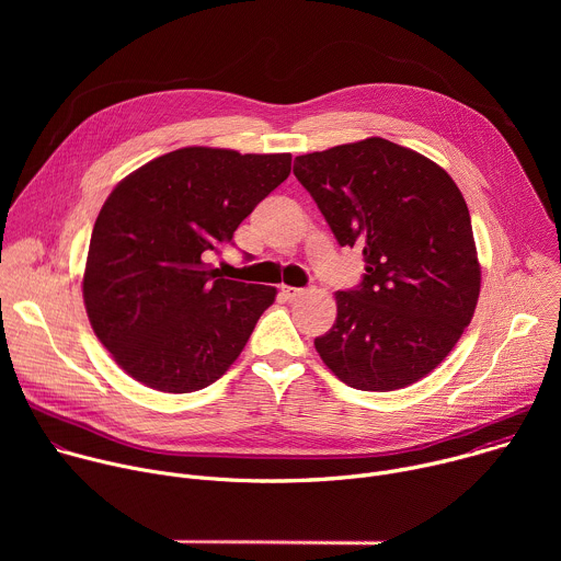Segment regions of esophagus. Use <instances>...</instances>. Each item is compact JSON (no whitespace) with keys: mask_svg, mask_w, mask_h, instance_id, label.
<instances>
[{"mask_svg":"<svg viewBox=\"0 0 561 561\" xmlns=\"http://www.w3.org/2000/svg\"><path fill=\"white\" fill-rule=\"evenodd\" d=\"M282 295L286 301H295L297 297L304 295V288H295V286H282Z\"/></svg>","mask_w":561,"mask_h":561,"instance_id":"obj_1","label":"esophagus"}]
</instances>
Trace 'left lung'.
Segmentation results:
<instances>
[{
    "label": "left lung",
    "mask_w": 561,
    "mask_h": 561,
    "mask_svg": "<svg viewBox=\"0 0 561 561\" xmlns=\"http://www.w3.org/2000/svg\"><path fill=\"white\" fill-rule=\"evenodd\" d=\"M299 184L366 273L340 290L333 329L314 340L351 388L397 390L437 368L470 324L482 271L468 206L424 154L381 137L295 157Z\"/></svg>",
    "instance_id": "obj_1"
}]
</instances>
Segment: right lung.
Returning <instances> with one entry per match:
<instances>
[{
    "mask_svg": "<svg viewBox=\"0 0 561 561\" xmlns=\"http://www.w3.org/2000/svg\"><path fill=\"white\" fill-rule=\"evenodd\" d=\"M290 175V154L188 146L130 173L104 202L84 273L91 327L113 359L162 392L219 379L273 286L224 279L206 260Z\"/></svg>",
    "mask_w": 561,
    "mask_h": 561,
    "instance_id": "obj_1",
    "label": "right lung"
}]
</instances>
